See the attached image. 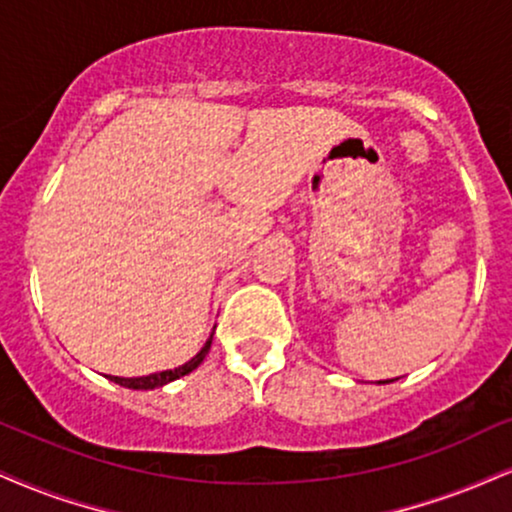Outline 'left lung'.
<instances>
[{
  "label": "left lung",
  "mask_w": 512,
  "mask_h": 512,
  "mask_svg": "<svg viewBox=\"0 0 512 512\" xmlns=\"http://www.w3.org/2000/svg\"><path fill=\"white\" fill-rule=\"evenodd\" d=\"M387 382H394V380H387Z\"/></svg>",
  "instance_id": "obj_1"
}]
</instances>
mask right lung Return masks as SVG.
Masks as SVG:
<instances>
[{
    "label": "right lung",
    "mask_w": 512,
    "mask_h": 512,
    "mask_svg": "<svg viewBox=\"0 0 512 512\" xmlns=\"http://www.w3.org/2000/svg\"><path fill=\"white\" fill-rule=\"evenodd\" d=\"M211 342H213V334L208 337V342L204 344V349H201L197 356L192 358V361H187L185 365H180V368L175 370H166V372H154V375H147V377H113L109 375L111 382L121 384V387H128V389H154V387H163V384L178 380V377L187 375V372H192L197 365L204 361L208 349H211Z\"/></svg>",
    "instance_id": "obj_1"
}]
</instances>
